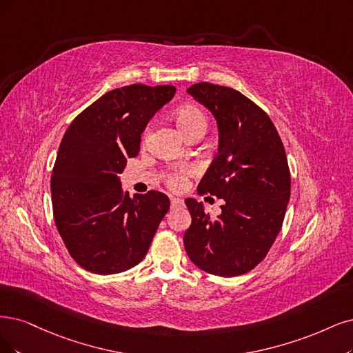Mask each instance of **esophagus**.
Returning a JSON list of instances; mask_svg holds the SVG:
<instances>
[{"instance_id": "obj_1", "label": "esophagus", "mask_w": 353, "mask_h": 353, "mask_svg": "<svg viewBox=\"0 0 353 353\" xmlns=\"http://www.w3.org/2000/svg\"><path fill=\"white\" fill-rule=\"evenodd\" d=\"M181 205H183V201L180 198H172V208H179Z\"/></svg>"}]
</instances>
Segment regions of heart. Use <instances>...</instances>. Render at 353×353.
Returning <instances> with one entry per match:
<instances>
[{"mask_svg":"<svg viewBox=\"0 0 353 353\" xmlns=\"http://www.w3.org/2000/svg\"><path fill=\"white\" fill-rule=\"evenodd\" d=\"M174 119H176L177 126L180 128V130L185 135L194 129H202V130L206 129L205 113L198 106H193V104H186V106L179 108L174 112ZM190 173H192V167H189V165H185V167L176 170V172L170 173L167 177L170 188H173V189L183 188L185 177Z\"/></svg>","mask_w":353,"mask_h":353,"instance_id":"obj_1","label":"heart"}]
</instances>
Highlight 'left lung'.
I'll return each mask as SVG.
<instances>
[{"mask_svg": "<svg viewBox=\"0 0 353 353\" xmlns=\"http://www.w3.org/2000/svg\"><path fill=\"white\" fill-rule=\"evenodd\" d=\"M188 93L214 114L219 135L198 192L224 203L212 218L202 202L185 201L192 215L185 249L211 275L239 276L262 262L282 228L291 196L288 160L270 117L240 91L198 83Z\"/></svg>", "mask_w": 353, "mask_h": 353, "instance_id": "8db88e82", "label": "left lung"}]
</instances>
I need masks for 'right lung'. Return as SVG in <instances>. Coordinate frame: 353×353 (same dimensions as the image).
<instances>
[{"instance_id": "right-lung-1", "label": "right lung", "mask_w": 353, "mask_h": 353, "mask_svg": "<svg viewBox=\"0 0 353 353\" xmlns=\"http://www.w3.org/2000/svg\"><path fill=\"white\" fill-rule=\"evenodd\" d=\"M174 93L173 85L114 88L78 114L61 141L50 177L55 224L71 257L91 273L137 266L170 210L161 192L130 198L119 174L138 155L151 117Z\"/></svg>"}]
</instances>
